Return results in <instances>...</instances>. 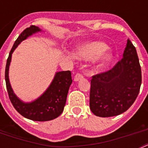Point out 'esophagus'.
<instances>
[{
  "instance_id": "esophagus-1",
  "label": "esophagus",
  "mask_w": 148,
  "mask_h": 148,
  "mask_svg": "<svg viewBox=\"0 0 148 148\" xmlns=\"http://www.w3.org/2000/svg\"><path fill=\"white\" fill-rule=\"evenodd\" d=\"M83 77H84L82 74H80V73H77V74H75V76H74V81H79V80H81V79L83 78Z\"/></svg>"
}]
</instances>
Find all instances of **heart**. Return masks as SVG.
I'll return each instance as SVG.
<instances>
[{"instance_id": "b5f03b06", "label": "heart", "mask_w": 148, "mask_h": 148, "mask_svg": "<svg viewBox=\"0 0 148 148\" xmlns=\"http://www.w3.org/2000/svg\"><path fill=\"white\" fill-rule=\"evenodd\" d=\"M106 45L101 42H91L84 45L77 50L75 53L80 59H91L95 58V63L97 67H103L111 59L112 54L108 49Z\"/></svg>"}]
</instances>
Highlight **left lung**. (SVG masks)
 <instances>
[{
	"label": "left lung",
	"instance_id": "1",
	"mask_svg": "<svg viewBox=\"0 0 148 148\" xmlns=\"http://www.w3.org/2000/svg\"><path fill=\"white\" fill-rule=\"evenodd\" d=\"M141 80L137 51L128 39L123 58L110 70L92 76L90 109L93 114L108 117L125 112L138 97Z\"/></svg>",
	"mask_w": 148,
	"mask_h": 148
}]
</instances>
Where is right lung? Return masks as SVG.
Returning <instances> with one entry per match:
<instances>
[{
	"mask_svg": "<svg viewBox=\"0 0 148 148\" xmlns=\"http://www.w3.org/2000/svg\"><path fill=\"white\" fill-rule=\"evenodd\" d=\"M38 31H40V29L38 27L31 25L30 27L25 29L15 40L7 60L5 81L10 102L20 114L27 119L35 121H47L57 118L64 110L68 90L72 83L71 71H67L58 72L47 90L39 98L31 103H24L17 98L10 87L8 78L9 65L13 51L22 40H25L27 37Z\"/></svg>",
	"mask_w": 148,
	"mask_h": 148,
	"instance_id": "right-lung-1",
	"label": "right lung"
}]
</instances>
